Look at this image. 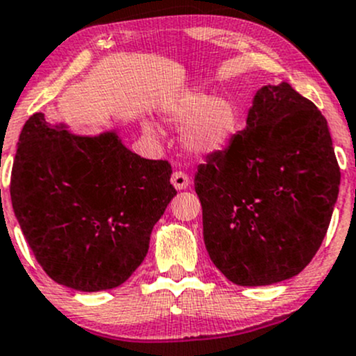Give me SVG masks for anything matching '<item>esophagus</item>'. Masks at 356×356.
Returning <instances> with one entry per match:
<instances>
[{
  "instance_id": "1",
  "label": "esophagus",
  "mask_w": 356,
  "mask_h": 356,
  "mask_svg": "<svg viewBox=\"0 0 356 356\" xmlns=\"http://www.w3.org/2000/svg\"><path fill=\"white\" fill-rule=\"evenodd\" d=\"M170 182H172V186L175 187V189L182 191V189H187V186H189L191 181H189V175H187L186 172L175 170L174 174H172Z\"/></svg>"
}]
</instances>
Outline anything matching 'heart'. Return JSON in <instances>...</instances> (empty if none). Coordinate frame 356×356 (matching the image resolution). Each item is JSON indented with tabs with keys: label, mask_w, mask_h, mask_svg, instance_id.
Listing matches in <instances>:
<instances>
[{
	"label": "heart",
	"mask_w": 356,
	"mask_h": 356,
	"mask_svg": "<svg viewBox=\"0 0 356 356\" xmlns=\"http://www.w3.org/2000/svg\"><path fill=\"white\" fill-rule=\"evenodd\" d=\"M167 120L186 124L182 143L196 155L220 152L240 130V109L229 97H213L206 92H181L167 104Z\"/></svg>",
	"instance_id": "heart-1"
}]
</instances>
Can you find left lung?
I'll list each match as a JSON object with an SVG mask.
<instances>
[{
  "label": "left lung",
  "mask_w": 356,
  "mask_h": 356,
  "mask_svg": "<svg viewBox=\"0 0 356 356\" xmlns=\"http://www.w3.org/2000/svg\"><path fill=\"white\" fill-rule=\"evenodd\" d=\"M326 118L291 84L255 95L247 128L194 177L208 253L236 286L291 279L321 247L339 189Z\"/></svg>",
  "instance_id": "obj_1"
}]
</instances>
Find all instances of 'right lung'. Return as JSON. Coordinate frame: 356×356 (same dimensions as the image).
I'll use <instances>...</instances> for the list:
<instances>
[{
    "label": "right lung",
    "instance_id": "obj_1",
    "mask_svg": "<svg viewBox=\"0 0 356 356\" xmlns=\"http://www.w3.org/2000/svg\"><path fill=\"white\" fill-rule=\"evenodd\" d=\"M167 160L128 150L116 134L95 138L26 120L11 169L15 216L35 259L57 284L118 287L142 264L154 225L177 194Z\"/></svg>",
    "mask_w": 356,
    "mask_h": 356
}]
</instances>
